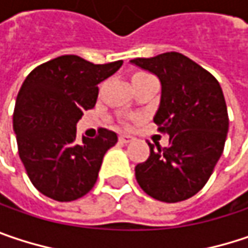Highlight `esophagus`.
<instances>
[{
    "instance_id": "34e87169",
    "label": "esophagus",
    "mask_w": 248,
    "mask_h": 248,
    "mask_svg": "<svg viewBox=\"0 0 248 248\" xmlns=\"http://www.w3.org/2000/svg\"><path fill=\"white\" fill-rule=\"evenodd\" d=\"M133 140H135V138L130 136V135H121V136H119V142H121V143H124V145H126V143H130V142H133Z\"/></svg>"
}]
</instances>
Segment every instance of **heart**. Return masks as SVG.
Segmentation results:
<instances>
[{
  "label": "heart",
  "mask_w": 248,
  "mask_h": 248,
  "mask_svg": "<svg viewBox=\"0 0 248 248\" xmlns=\"http://www.w3.org/2000/svg\"><path fill=\"white\" fill-rule=\"evenodd\" d=\"M136 75H140V74H136ZM136 75H135V77H136Z\"/></svg>",
  "instance_id": "1"
}]
</instances>
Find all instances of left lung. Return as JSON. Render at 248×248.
Returning <instances> with one entry per match:
<instances>
[{"mask_svg": "<svg viewBox=\"0 0 248 248\" xmlns=\"http://www.w3.org/2000/svg\"><path fill=\"white\" fill-rule=\"evenodd\" d=\"M130 63L160 80L153 122L169 135L168 147L147 143L150 156L135 168L136 180L156 200H186L207 183L224 149L229 115L221 86L210 72L179 52L136 58Z\"/></svg>", "mask_w": 248, "mask_h": 248, "instance_id": "1", "label": "left lung"}]
</instances>
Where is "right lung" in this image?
Listing matches in <instances>:
<instances>
[{"instance_id": "right-lung-1", "label": "right lung", "mask_w": 248, "mask_h": 248, "mask_svg": "<svg viewBox=\"0 0 248 248\" xmlns=\"http://www.w3.org/2000/svg\"><path fill=\"white\" fill-rule=\"evenodd\" d=\"M122 63L95 65L77 55H62L36 66L24 80L12 126L27 174L46 197L72 202L96 183L103 156L118 136L99 129L95 139L77 140V124L83 110L95 106L98 83Z\"/></svg>"}]
</instances>
